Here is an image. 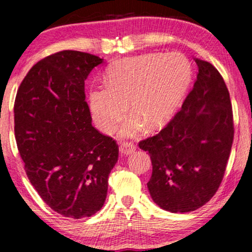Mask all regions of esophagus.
<instances>
[{
	"instance_id": "34e87169",
	"label": "esophagus",
	"mask_w": 252,
	"mask_h": 252,
	"mask_svg": "<svg viewBox=\"0 0 252 252\" xmlns=\"http://www.w3.org/2000/svg\"><path fill=\"white\" fill-rule=\"evenodd\" d=\"M135 151V147L132 143H123L119 148V153L123 155V156H128V155L133 154Z\"/></svg>"
}]
</instances>
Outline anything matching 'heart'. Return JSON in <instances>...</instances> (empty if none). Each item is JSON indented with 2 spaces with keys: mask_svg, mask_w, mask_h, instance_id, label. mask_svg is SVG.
<instances>
[{
  "mask_svg": "<svg viewBox=\"0 0 252 252\" xmlns=\"http://www.w3.org/2000/svg\"><path fill=\"white\" fill-rule=\"evenodd\" d=\"M190 80L191 65L181 54L125 58L106 72V86L89 92L93 120L102 132L112 133L128 110L130 117L119 129L122 139L137 135L143 126L160 128L173 116Z\"/></svg>",
  "mask_w": 252,
  "mask_h": 252,
  "instance_id": "obj_1",
  "label": "heart"
}]
</instances>
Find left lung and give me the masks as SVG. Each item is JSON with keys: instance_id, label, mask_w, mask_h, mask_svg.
<instances>
[{"instance_id": "1", "label": "left lung", "mask_w": 252, "mask_h": 252, "mask_svg": "<svg viewBox=\"0 0 252 252\" xmlns=\"http://www.w3.org/2000/svg\"><path fill=\"white\" fill-rule=\"evenodd\" d=\"M194 87L181 110L157 135L141 141L153 175L150 196L166 211L190 212L218 190L232 149V103L225 81L209 62L195 58Z\"/></svg>"}]
</instances>
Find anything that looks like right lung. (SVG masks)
<instances>
[{
	"mask_svg": "<svg viewBox=\"0 0 252 252\" xmlns=\"http://www.w3.org/2000/svg\"><path fill=\"white\" fill-rule=\"evenodd\" d=\"M103 60L64 50L34 65L15 101V136L29 180L54 211L92 217L104 204L118 146L92 125L85 81Z\"/></svg>",
	"mask_w": 252,
	"mask_h": 252,
	"instance_id": "1",
	"label": "right lung"
}]
</instances>
